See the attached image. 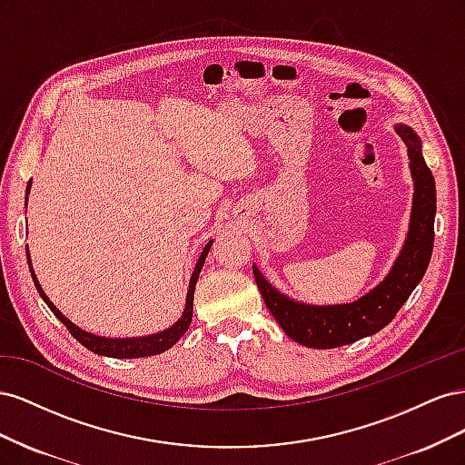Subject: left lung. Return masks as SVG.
Here are the masks:
<instances>
[{
  "mask_svg": "<svg viewBox=\"0 0 465 465\" xmlns=\"http://www.w3.org/2000/svg\"><path fill=\"white\" fill-rule=\"evenodd\" d=\"M398 135L407 145L410 168L415 182L410 231L398 260L390 273L364 297L349 304L312 306L297 302L267 283L256 265H252L265 306L285 333L301 345L312 349H333L372 335L398 314L403 302L423 279L434 242L436 188L430 168L423 159L420 139L410 125H396Z\"/></svg>",
  "mask_w": 465,
  "mask_h": 465,
  "instance_id": "left-lung-1",
  "label": "left lung"
}]
</instances>
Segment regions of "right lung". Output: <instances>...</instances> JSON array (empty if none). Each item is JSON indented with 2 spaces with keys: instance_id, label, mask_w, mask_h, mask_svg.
<instances>
[{
  "instance_id": "1",
  "label": "right lung",
  "mask_w": 465,
  "mask_h": 465,
  "mask_svg": "<svg viewBox=\"0 0 465 465\" xmlns=\"http://www.w3.org/2000/svg\"><path fill=\"white\" fill-rule=\"evenodd\" d=\"M31 190V182L29 186H26V193H29ZM211 244H213V241H209L202 252V256L198 260V263H195V270L190 277V287H188V297H186V308L184 312H182L180 320L174 323V326H171L168 330L161 331V333H153V335H147V337H130V340H112V337H101V335H94V333H89L85 330H81L79 326H75L74 322H69L58 308H55L52 304V301L46 297V292L42 291L38 279L35 275V270H33V263H31V256H29V246H26V260H29V267H31V275H33V281H35V287L36 291L40 292V297L45 299V302L48 304L50 311L54 312V316L58 318L64 326L69 330V333H72L75 340L85 345L89 351H93V353L96 355H104V357H114V359H139V357H151V355H159V353H164L166 349H171L182 335H184L190 328L192 323V312H193V291H195V281H198L200 277V272L202 267L205 263V258L209 254L211 250Z\"/></svg>"
}]
</instances>
